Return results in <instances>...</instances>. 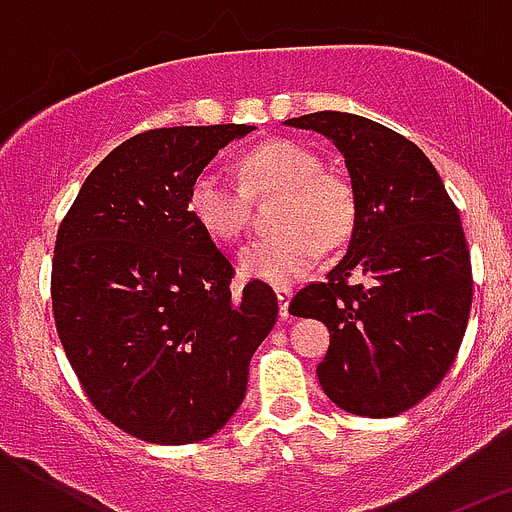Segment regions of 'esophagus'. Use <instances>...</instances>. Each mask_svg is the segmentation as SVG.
<instances>
[{"label":"esophagus","mask_w":512,"mask_h":512,"mask_svg":"<svg viewBox=\"0 0 512 512\" xmlns=\"http://www.w3.org/2000/svg\"><path fill=\"white\" fill-rule=\"evenodd\" d=\"M289 297H292V292H289L287 287H277V300H279V312H282V318L287 320L289 318Z\"/></svg>","instance_id":"esophagus-1"}]
</instances>
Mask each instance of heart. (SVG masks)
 Here are the masks:
<instances>
[{"label": "heart", "instance_id": "b5f03b06", "mask_svg": "<svg viewBox=\"0 0 512 512\" xmlns=\"http://www.w3.org/2000/svg\"><path fill=\"white\" fill-rule=\"evenodd\" d=\"M243 184L217 171H202L189 189V212L217 241H238L251 223L248 194H282L274 225L282 230L256 238L241 251L248 277L289 287L320 259L323 246H338L356 223L354 187L323 171L315 151L292 140H269L243 153Z\"/></svg>", "mask_w": 512, "mask_h": 512}]
</instances>
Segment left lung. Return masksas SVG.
<instances>
[{
	"mask_svg": "<svg viewBox=\"0 0 512 512\" xmlns=\"http://www.w3.org/2000/svg\"><path fill=\"white\" fill-rule=\"evenodd\" d=\"M287 125L333 140L356 194L348 251L289 310L328 325L318 364L346 413L392 418L436 390L459 354L472 310V259L441 176L413 140L348 112Z\"/></svg>",
	"mask_w": 512,
	"mask_h": 512,
	"instance_id": "1",
	"label": "left lung"
}]
</instances>
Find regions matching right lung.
Returning <instances> with one entry per match:
<instances>
[{
  "instance_id": "obj_1",
  "label": "right lung",
  "mask_w": 512,
  "mask_h": 512,
  "mask_svg": "<svg viewBox=\"0 0 512 512\" xmlns=\"http://www.w3.org/2000/svg\"><path fill=\"white\" fill-rule=\"evenodd\" d=\"M253 125L133 135L87 176L53 248L58 338L89 402L130 436L194 443L233 418L274 289L235 271L189 212V189Z\"/></svg>"
}]
</instances>
